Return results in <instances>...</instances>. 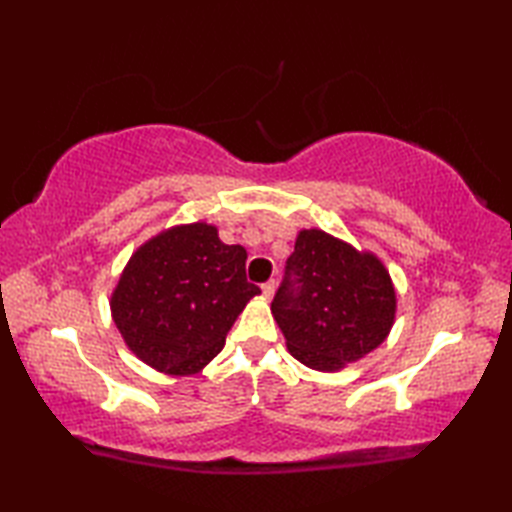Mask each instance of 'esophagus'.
Listing matches in <instances>:
<instances>
[{
	"mask_svg": "<svg viewBox=\"0 0 512 512\" xmlns=\"http://www.w3.org/2000/svg\"><path fill=\"white\" fill-rule=\"evenodd\" d=\"M275 288H277V284H275V279H270V281H266V284L262 286V292H264V297L266 299H270L275 295Z\"/></svg>",
	"mask_w": 512,
	"mask_h": 512,
	"instance_id": "obj_1",
	"label": "esophagus"
}]
</instances>
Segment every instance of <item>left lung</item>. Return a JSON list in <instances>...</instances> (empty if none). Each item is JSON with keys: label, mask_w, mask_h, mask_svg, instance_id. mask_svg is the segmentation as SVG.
I'll return each instance as SVG.
<instances>
[{"label": "left lung", "mask_w": 512, "mask_h": 512, "mask_svg": "<svg viewBox=\"0 0 512 512\" xmlns=\"http://www.w3.org/2000/svg\"><path fill=\"white\" fill-rule=\"evenodd\" d=\"M270 310L299 363L336 372L385 341L396 292L378 257L310 228L297 237Z\"/></svg>", "instance_id": "left-lung-1"}]
</instances>
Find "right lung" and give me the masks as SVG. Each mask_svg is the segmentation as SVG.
Wrapping results in <instances>:
<instances>
[{
  "instance_id": "right-lung-1",
  "label": "right lung",
  "mask_w": 512,
  "mask_h": 512,
  "mask_svg": "<svg viewBox=\"0 0 512 512\" xmlns=\"http://www.w3.org/2000/svg\"><path fill=\"white\" fill-rule=\"evenodd\" d=\"M259 292L246 279L244 246L224 244L215 226L198 222L136 250L112 295V317L140 361L189 376L222 352L237 314Z\"/></svg>"
}]
</instances>
